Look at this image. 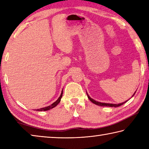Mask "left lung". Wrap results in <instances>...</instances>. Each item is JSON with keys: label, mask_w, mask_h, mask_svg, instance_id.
<instances>
[{"label": "left lung", "mask_w": 149, "mask_h": 149, "mask_svg": "<svg viewBox=\"0 0 149 149\" xmlns=\"http://www.w3.org/2000/svg\"><path fill=\"white\" fill-rule=\"evenodd\" d=\"M135 93L136 92H135V93L133 95V96L132 97H133V96H134V95L135 94ZM87 97H88V98H89V99L91 100V101L93 103H94V104H97V105H99V106H100V107H120V106H122V104H124V103H125L127 101H125V102H122V103H120V104H110V103H104V102H98V101H96V100H95L94 99H91V98L89 96V95L87 94Z\"/></svg>", "instance_id": "left-lung-1"}]
</instances>
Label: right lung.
Here are the masks:
<instances>
[{"label": "right lung", "instance_id": "obj_1", "mask_svg": "<svg viewBox=\"0 0 149 149\" xmlns=\"http://www.w3.org/2000/svg\"><path fill=\"white\" fill-rule=\"evenodd\" d=\"M62 94H63V89L62 91V93H61V95L59 97L58 99H57V100H56L54 103H52L51 105L50 106H48V107H44V108H39V109H37L36 111H47V110H49L50 109H52V108H54L55 107H56V106L59 104V102H60V100L62 99Z\"/></svg>", "mask_w": 149, "mask_h": 149}]
</instances>
